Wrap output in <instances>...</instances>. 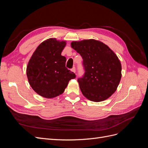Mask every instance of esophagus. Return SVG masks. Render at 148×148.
Here are the masks:
<instances>
[{
  "instance_id": "34e87169",
  "label": "esophagus",
  "mask_w": 148,
  "mask_h": 148,
  "mask_svg": "<svg viewBox=\"0 0 148 148\" xmlns=\"http://www.w3.org/2000/svg\"><path fill=\"white\" fill-rule=\"evenodd\" d=\"M71 70H72L73 72L75 73V72H76V69H75V66H73V68H72V69H71Z\"/></svg>"
}]
</instances>
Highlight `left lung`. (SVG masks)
<instances>
[{
  "label": "left lung",
  "instance_id": "obj_1",
  "mask_svg": "<svg viewBox=\"0 0 148 148\" xmlns=\"http://www.w3.org/2000/svg\"><path fill=\"white\" fill-rule=\"evenodd\" d=\"M71 46L83 59L84 73L78 78L83 95L94 102L107 99L115 92L122 77L117 56L105 44L95 39L72 42Z\"/></svg>",
  "mask_w": 148,
  "mask_h": 148
}]
</instances>
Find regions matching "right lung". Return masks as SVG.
<instances>
[{"label":"right lung","mask_w":148,"mask_h":148,"mask_svg":"<svg viewBox=\"0 0 148 148\" xmlns=\"http://www.w3.org/2000/svg\"><path fill=\"white\" fill-rule=\"evenodd\" d=\"M66 42L56 39L42 42L28 62L26 74L30 86L38 95L52 98L63 93L75 74L65 66L66 58L61 55Z\"/></svg>","instance_id":"1"}]
</instances>
